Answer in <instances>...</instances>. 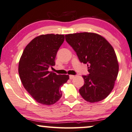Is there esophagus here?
Here are the masks:
<instances>
[{"instance_id": "1", "label": "esophagus", "mask_w": 132, "mask_h": 132, "mask_svg": "<svg viewBox=\"0 0 132 132\" xmlns=\"http://www.w3.org/2000/svg\"><path fill=\"white\" fill-rule=\"evenodd\" d=\"M74 78H75V76H74V75H69V78H70V79H73Z\"/></svg>"}]
</instances>
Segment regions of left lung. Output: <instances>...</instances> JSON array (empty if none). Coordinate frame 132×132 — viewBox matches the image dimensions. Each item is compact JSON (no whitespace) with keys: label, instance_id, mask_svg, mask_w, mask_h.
Returning <instances> with one entry per match:
<instances>
[{"label":"left lung","instance_id":"8db88e82","mask_svg":"<svg viewBox=\"0 0 132 132\" xmlns=\"http://www.w3.org/2000/svg\"><path fill=\"white\" fill-rule=\"evenodd\" d=\"M65 39L79 61L88 66L89 74L82 75L84 84L79 90L81 96L91 103L105 99L114 88L119 69L114 48L103 37L94 33L68 34Z\"/></svg>","mask_w":132,"mask_h":132}]
</instances>
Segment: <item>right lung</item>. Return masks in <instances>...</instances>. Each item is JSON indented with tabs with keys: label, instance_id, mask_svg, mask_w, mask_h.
<instances>
[{
	"label": "right lung",
	"instance_id": "add662e5",
	"mask_svg": "<svg viewBox=\"0 0 132 132\" xmlns=\"http://www.w3.org/2000/svg\"><path fill=\"white\" fill-rule=\"evenodd\" d=\"M63 35H42L26 47L18 64V73L24 88L37 102L51 105L62 96L60 88L68 75L48 71L55 65L57 51L63 43Z\"/></svg>",
	"mask_w": 132,
	"mask_h": 132
}]
</instances>
